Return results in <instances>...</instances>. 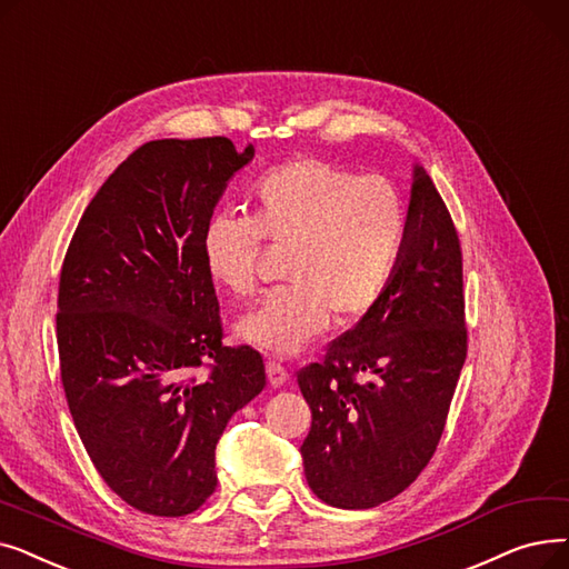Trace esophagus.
<instances>
[{"label":"esophagus","instance_id":"esophagus-1","mask_svg":"<svg viewBox=\"0 0 569 569\" xmlns=\"http://www.w3.org/2000/svg\"><path fill=\"white\" fill-rule=\"evenodd\" d=\"M266 375H268V382H270V387H282L287 380H289V372L284 370V366L282 363H278V361H268L266 363Z\"/></svg>","mask_w":569,"mask_h":569}]
</instances>
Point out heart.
Returning <instances> with one entry per match:
<instances>
[{
  "label": "heart",
  "mask_w": 569,
  "mask_h": 569,
  "mask_svg": "<svg viewBox=\"0 0 569 569\" xmlns=\"http://www.w3.org/2000/svg\"><path fill=\"white\" fill-rule=\"evenodd\" d=\"M405 236L408 208L389 178L301 157L252 184V218L212 214L201 233V259L220 289L250 296L261 240L289 248L284 280L291 284L236 323L242 340L287 357L327 329L331 312L345 323L375 308L393 280Z\"/></svg>",
  "instance_id": "heart-1"
}]
</instances>
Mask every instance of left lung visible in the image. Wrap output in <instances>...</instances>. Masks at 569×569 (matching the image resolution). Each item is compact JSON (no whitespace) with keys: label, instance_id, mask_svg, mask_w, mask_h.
Returning a JSON list of instances; mask_svg holds the SVG:
<instances>
[{"label":"left lung","instance_id":"1","mask_svg":"<svg viewBox=\"0 0 569 569\" xmlns=\"http://www.w3.org/2000/svg\"><path fill=\"white\" fill-rule=\"evenodd\" d=\"M466 355L461 240L430 176L415 167L391 284L319 363L299 370L312 412L301 447L312 493L370 509L408 489L438 449Z\"/></svg>","mask_w":569,"mask_h":569}]
</instances>
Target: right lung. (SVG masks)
I'll return each instance as SVG.
<instances>
[{
    "label": "right lung",
    "mask_w": 569,
    "mask_h": 569,
    "mask_svg": "<svg viewBox=\"0 0 569 569\" xmlns=\"http://www.w3.org/2000/svg\"><path fill=\"white\" fill-rule=\"evenodd\" d=\"M252 157L224 137L141 146L101 184L62 263L69 412L101 479L152 517H184L212 496L214 447L266 387L257 349L222 345L201 259L203 227Z\"/></svg>",
    "instance_id": "add662e5"
}]
</instances>
